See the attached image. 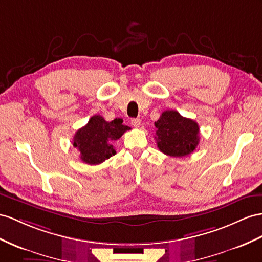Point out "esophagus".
I'll return each instance as SVG.
<instances>
[{
    "instance_id": "34e87169",
    "label": "esophagus",
    "mask_w": 262,
    "mask_h": 262,
    "mask_svg": "<svg viewBox=\"0 0 262 262\" xmlns=\"http://www.w3.org/2000/svg\"><path fill=\"white\" fill-rule=\"evenodd\" d=\"M130 123L132 125L135 127V128H139L140 127V123H142V120H140L139 118H132L130 119Z\"/></svg>"
}]
</instances>
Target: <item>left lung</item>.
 <instances>
[{
  "instance_id": "8db88e82",
  "label": "left lung",
  "mask_w": 262,
  "mask_h": 262,
  "mask_svg": "<svg viewBox=\"0 0 262 262\" xmlns=\"http://www.w3.org/2000/svg\"><path fill=\"white\" fill-rule=\"evenodd\" d=\"M156 140L159 150L171 157L189 155L199 143V126L176 111H165L155 122Z\"/></svg>"
}]
</instances>
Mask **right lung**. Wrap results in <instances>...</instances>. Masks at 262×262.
Segmentation results:
<instances>
[{
    "instance_id": "right-lung-1",
    "label": "right lung",
    "mask_w": 262,
    "mask_h": 262,
    "mask_svg": "<svg viewBox=\"0 0 262 262\" xmlns=\"http://www.w3.org/2000/svg\"><path fill=\"white\" fill-rule=\"evenodd\" d=\"M129 129L130 127L123 125L122 119L106 122L100 115H94L75 133L73 146L79 150L82 162L89 165L102 164L116 154L112 144Z\"/></svg>"
}]
</instances>
